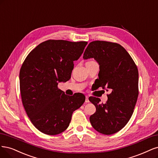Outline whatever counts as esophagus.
Here are the masks:
<instances>
[{"instance_id": "obj_1", "label": "esophagus", "mask_w": 158, "mask_h": 158, "mask_svg": "<svg viewBox=\"0 0 158 158\" xmlns=\"http://www.w3.org/2000/svg\"><path fill=\"white\" fill-rule=\"evenodd\" d=\"M85 102H86V103H89V96H86Z\"/></svg>"}]
</instances>
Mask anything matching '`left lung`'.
<instances>
[{
	"label": "left lung",
	"mask_w": 158,
	"mask_h": 158,
	"mask_svg": "<svg viewBox=\"0 0 158 158\" xmlns=\"http://www.w3.org/2000/svg\"><path fill=\"white\" fill-rule=\"evenodd\" d=\"M94 58L99 65L97 83L111 93L105 104L100 98L89 97L96 107L90 116L93 128L104 135L119 131L133 114L139 95V72L133 60L119 44L96 40L89 43L83 59Z\"/></svg>",
	"instance_id": "left-lung-1"
}]
</instances>
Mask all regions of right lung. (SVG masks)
<instances>
[{"mask_svg":"<svg viewBox=\"0 0 158 158\" xmlns=\"http://www.w3.org/2000/svg\"><path fill=\"white\" fill-rule=\"evenodd\" d=\"M87 42L48 40L39 44L25 58L19 72L23 107L36 128L48 135L68 128L73 111L85 100L82 93L65 94L58 85L71 78Z\"/></svg>","mask_w":158,"mask_h":158,"instance_id":"1","label":"right lung"}]
</instances>
